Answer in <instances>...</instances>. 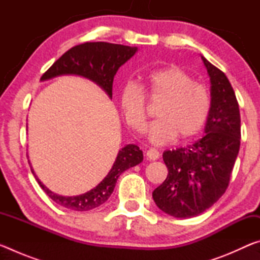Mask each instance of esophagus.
Returning a JSON list of instances; mask_svg holds the SVG:
<instances>
[{"mask_svg":"<svg viewBox=\"0 0 260 260\" xmlns=\"http://www.w3.org/2000/svg\"><path fill=\"white\" fill-rule=\"evenodd\" d=\"M159 157V152H158L156 149H149L147 151V158L149 160H156Z\"/></svg>","mask_w":260,"mask_h":260,"instance_id":"esophagus-1","label":"esophagus"}]
</instances>
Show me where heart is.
Listing matches in <instances>:
<instances>
[{"label": "heart", "instance_id": "obj_1", "mask_svg": "<svg viewBox=\"0 0 260 260\" xmlns=\"http://www.w3.org/2000/svg\"><path fill=\"white\" fill-rule=\"evenodd\" d=\"M162 100L157 108L158 119L147 127V136L155 146L170 143L178 135L187 140L203 128L211 109L209 89L195 82L177 67L162 68L148 73L141 87L128 82L120 90V107L132 128L142 132L146 121V96Z\"/></svg>", "mask_w": 260, "mask_h": 260}]
</instances>
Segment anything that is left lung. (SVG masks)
<instances>
[{
  "instance_id": "8db88e82",
  "label": "left lung",
  "mask_w": 260,
  "mask_h": 260,
  "mask_svg": "<svg viewBox=\"0 0 260 260\" xmlns=\"http://www.w3.org/2000/svg\"><path fill=\"white\" fill-rule=\"evenodd\" d=\"M201 58L211 83L204 136L187 147L164 151L169 174L152 191L158 209L174 218L196 217L223 195L240 150L241 117L234 89L225 73Z\"/></svg>"
}]
</instances>
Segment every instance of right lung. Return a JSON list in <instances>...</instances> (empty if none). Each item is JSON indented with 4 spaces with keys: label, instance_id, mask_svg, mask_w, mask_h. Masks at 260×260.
Here are the masks:
<instances>
[{
    "label": "right lung",
    "instance_id": "obj_1",
    "mask_svg": "<svg viewBox=\"0 0 260 260\" xmlns=\"http://www.w3.org/2000/svg\"><path fill=\"white\" fill-rule=\"evenodd\" d=\"M136 51L138 47L114 45L108 42L82 43L71 48L60 58L57 59L41 77V81L64 74L79 76L96 83L110 99H112L114 76L121 65L131 59ZM142 160V150H140V148L135 144H126L118 152L116 160L107 177L91 190L78 196H61L52 192L39 180L37 174L34 173L33 167L29 166L38 183L55 203L73 211H89L104 204L113 192L120 174L131 167L140 164Z\"/></svg>",
    "mask_w": 260,
    "mask_h": 260
}]
</instances>
